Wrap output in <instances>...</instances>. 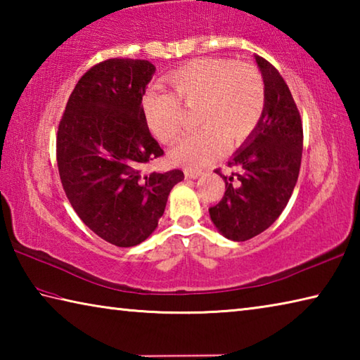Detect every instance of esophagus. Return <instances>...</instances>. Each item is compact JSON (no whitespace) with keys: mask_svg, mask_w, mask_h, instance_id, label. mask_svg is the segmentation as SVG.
Wrapping results in <instances>:
<instances>
[{"mask_svg":"<svg viewBox=\"0 0 360 360\" xmlns=\"http://www.w3.org/2000/svg\"><path fill=\"white\" fill-rule=\"evenodd\" d=\"M184 174H186L187 179H197V178H200V176H202L203 173L200 172V169H188V168H186Z\"/></svg>","mask_w":360,"mask_h":360,"instance_id":"esophagus-1","label":"esophagus"}]
</instances>
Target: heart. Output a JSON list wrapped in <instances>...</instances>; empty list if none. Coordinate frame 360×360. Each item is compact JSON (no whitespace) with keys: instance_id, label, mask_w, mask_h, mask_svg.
<instances>
[{"instance_id":"b5f03b06","label":"heart","mask_w":360,"mask_h":360,"mask_svg":"<svg viewBox=\"0 0 360 360\" xmlns=\"http://www.w3.org/2000/svg\"><path fill=\"white\" fill-rule=\"evenodd\" d=\"M167 81L176 96L148 92L141 106L152 133L163 143H173L184 127L182 105L197 108V131L174 146L172 160L186 167H203L221 154L224 139L241 143L255 130L265 111L266 92L260 71L254 65L233 60H192L169 72Z\"/></svg>"}]
</instances>
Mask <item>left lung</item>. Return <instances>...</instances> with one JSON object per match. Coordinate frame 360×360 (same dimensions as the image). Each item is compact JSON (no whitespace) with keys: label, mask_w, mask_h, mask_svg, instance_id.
I'll use <instances>...</instances> for the list:
<instances>
[{"label":"left lung","mask_w":360,"mask_h":360,"mask_svg":"<svg viewBox=\"0 0 360 360\" xmlns=\"http://www.w3.org/2000/svg\"><path fill=\"white\" fill-rule=\"evenodd\" d=\"M265 82L262 120L230 158L238 172L224 176L225 193L210 208L212 224L231 241L260 235L281 216L298 179L303 149L300 112L278 70L255 56Z\"/></svg>","instance_id":"8db88e82"}]
</instances>
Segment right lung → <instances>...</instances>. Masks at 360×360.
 Here are the masks:
<instances>
[{"label": "right lung", "instance_id": "right-lung-1", "mask_svg": "<svg viewBox=\"0 0 360 360\" xmlns=\"http://www.w3.org/2000/svg\"><path fill=\"white\" fill-rule=\"evenodd\" d=\"M155 66L109 58L79 79L57 131V165L72 210L111 245L131 248L149 238L165 211L181 169L144 174L163 149L152 138L143 95Z\"/></svg>", "mask_w": 360, "mask_h": 360}]
</instances>
